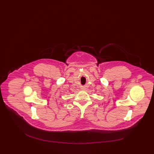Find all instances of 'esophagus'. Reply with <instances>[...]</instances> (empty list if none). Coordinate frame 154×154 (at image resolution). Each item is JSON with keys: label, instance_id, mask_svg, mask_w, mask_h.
Here are the masks:
<instances>
[{"label": "esophagus", "instance_id": "obj_1", "mask_svg": "<svg viewBox=\"0 0 154 154\" xmlns=\"http://www.w3.org/2000/svg\"><path fill=\"white\" fill-rule=\"evenodd\" d=\"M82 89H83L84 90H86V89H87V88H85V87H83V88H82Z\"/></svg>", "mask_w": 154, "mask_h": 154}]
</instances>
